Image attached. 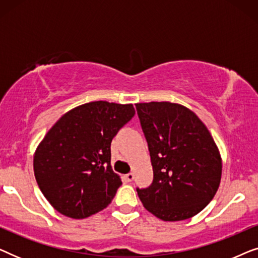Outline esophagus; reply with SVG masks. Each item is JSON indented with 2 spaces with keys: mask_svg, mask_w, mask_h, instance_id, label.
I'll use <instances>...</instances> for the list:
<instances>
[{
  "mask_svg": "<svg viewBox=\"0 0 258 258\" xmlns=\"http://www.w3.org/2000/svg\"><path fill=\"white\" fill-rule=\"evenodd\" d=\"M134 177H135V176H134L133 172H129V174H126V175L124 176L125 181H128V182H133V181H134Z\"/></svg>",
  "mask_w": 258,
  "mask_h": 258,
  "instance_id": "esophagus-1",
  "label": "esophagus"
}]
</instances>
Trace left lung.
Segmentation results:
<instances>
[{"label":"left lung","mask_w":258,"mask_h":258,"mask_svg":"<svg viewBox=\"0 0 258 258\" xmlns=\"http://www.w3.org/2000/svg\"><path fill=\"white\" fill-rule=\"evenodd\" d=\"M154 179L137 188L143 207L162 221L195 216L214 199L222 176L220 150L206 124L184 105L137 103Z\"/></svg>","instance_id":"1"}]
</instances>
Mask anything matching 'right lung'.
Returning <instances> with one entry per match:
<instances>
[{
    "label": "right lung",
    "mask_w": 258,
    "mask_h": 258,
    "mask_svg": "<svg viewBox=\"0 0 258 258\" xmlns=\"http://www.w3.org/2000/svg\"><path fill=\"white\" fill-rule=\"evenodd\" d=\"M135 115L133 104L95 101L66 112L34 155V174L59 214L81 220L103 210L122 184L112 171L114 136Z\"/></svg>",
    "instance_id": "1"
}]
</instances>
